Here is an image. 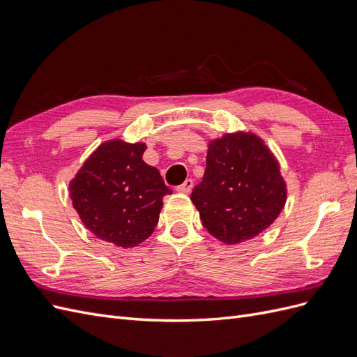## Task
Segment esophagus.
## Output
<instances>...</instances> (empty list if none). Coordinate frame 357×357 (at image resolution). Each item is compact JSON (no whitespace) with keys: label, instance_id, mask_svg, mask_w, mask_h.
Returning a JSON list of instances; mask_svg holds the SVG:
<instances>
[{"label":"esophagus","instance_id":"esophagus-1","mask_svg":"<svg viewBox=\"0 0 357 357\" xmlns=\"http://www.w3.org/2000/svg\"><path fill=\"white\" fill-rule=\"evenodd\" d=\"M192 189H193V180L192 178H188L185 183H183V185H180L177 188V190L181 192V193H190Z\"/></svg>","mask_w":357,"mask_h":357}]
</instances>
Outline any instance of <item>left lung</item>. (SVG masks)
Segmentation results:
<instances>
[{
  "label": "left lung",
  "instance_id": "1",
  "mask_svg": "<svg viewBox=\"0 0 357 357\" xmlns=\"http://www.w3.org/2000/svg\"><path fill=\"white\" fill-rule=\"evenodd\" d=\"M190 199L204 228L225 244L252 240L284 208L287 186L264 139L236 131L208 143L207 167Z\"/></svg>",
  "mask_w": 357,
  "mask_h": 357
}]
</instances>
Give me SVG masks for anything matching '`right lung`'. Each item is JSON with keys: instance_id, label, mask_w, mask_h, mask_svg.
<instances>
[{"instance_id": "right-lung-1", "label": "right lung", "mask_w": 357, "mask_h": 357, "mask_svg": "<svg viewBox=\"0 0 357 357\" xmlns=\"http://www.w3.org/2000/svg\"><path fill=\"white\" fill-rule=\"evenodd\" d=\"M144 143L113 138L100 144L70 181L80 220L100 240L131 248L147 240L171 189L143 160Z\"/></svg>"}]
</instances>
